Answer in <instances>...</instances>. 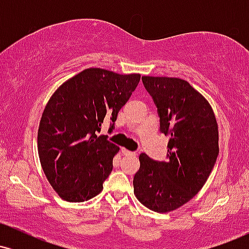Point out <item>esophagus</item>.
Listing matches in <instances>:
<instances>
[{
    "instance_id": "1",
    "label": "esophagus",
    "mask_w": 249,
    "mask_h": 249,
    "mask_svg": "<svg viewBox=\"0 0 249 249\" xmlns=\"http://www.w3.org/2000/svg\"><path fill=\"white\" fill-rule=\"evenodd\" d=\"M122 153L124 154V156H131V157L137 156L136 152H131V151H128V150H126V148H124V147L122 148Z\"/></svg>"
}]
</instances>
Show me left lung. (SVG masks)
<instances>
[{
	"mask_svg": "<svg viewBox=\"0 0 249 249\" xmlns=\"http://www.w3.org/2000/svg\"><path fill=\"white\" fill-rule=\"evenodd\" d=\"M158 107L160 131L170 136L168 160L139 156L133 192L141 204L168 213L186 204L201 190L219 154V130L208 101L185 79L142 76Z\"/></svg>",
	"mask_w": 249,
	"mask_h": 249,
	"instance_id": "1",
	"label": "left lung"
}]
</instances>
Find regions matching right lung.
<instances>
[{
    "instance_id": "1",
    "label": "right lung",
    "mask_w": 249,
    "mask_h": 249,
    "mask_svg": "<svg viewBox=\"0 0 249 249\" xmlns=\"http://www.w3.org/2000/svg\"><path fill=\"white\" fill-rule=\"evenodd\" d=\"M141 81L139 73L89 68L57 88L45 105L37 134L39 161L51 187L69 202L92 199L103 190L119 147L101 132L115 124Z\"/></svg>"
}]
</instances>
